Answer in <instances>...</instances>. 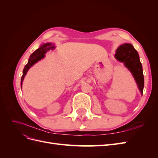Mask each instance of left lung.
<instances>
[{
    "label": "left lung",
    "instance_id": "1",
    "mask_svg": "<svg viewBox=\"0 0 158 158\" xmlns=\"http://www.w3.org/2000/svg\"><path fill=\"white\" fill-rule=\"evenodd\" d=\"M114 57L117 60L123 63L131 71L138 85V88L142 95L144 86V79L142 66L136 50L134 48L132 45L125 44L118 47Z\"/></svg>",
    "mask_w": 158,
    "mask_h": 158
}]
</instances>
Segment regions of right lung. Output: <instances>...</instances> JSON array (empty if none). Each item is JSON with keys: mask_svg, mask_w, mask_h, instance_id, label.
<instances>
[{"mask_svg": "<svg viewBox=\"0 0 158 158\" xmlns=\"http://www.w3.org/2000/svg\"><path fill=\"white\" fill-rule=\"evenodd\" d=\"M54 48H55V46L52 45V44L47 43V44H45L44 45H41V47L39 49H37L30 55V59L27 62V64L25 66L24 69L23 70V74L21 78V88L22 86L23 80L24 79V77L26 75V73L28 71V70H29L33 64H35L37 62L40 60L42 59H44L45 57V54L46 53V52L47 51H49L50 49H53Z\"/></svg>", "mask_w": 158, "mask_h": 158, "instance_id": "1", "label": "right lung"}]
</instances>
